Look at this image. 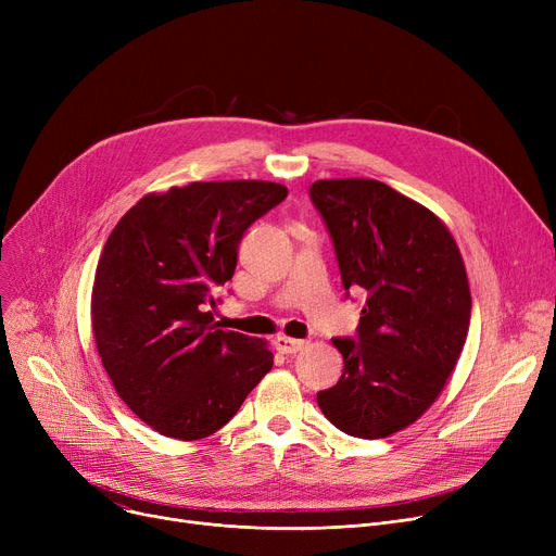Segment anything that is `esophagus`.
Here are the masks:
<instances>
[{"label": "esophagus", "instance_id": "34e87169", "mask_svg": "<svg viewBox=\"0 0 556 556\" xmlns=\"http://www.w3.org/2000/svg\"><path fill=\"white\" fill-rule=\"evenodd\" d=\"M275 346H277V352H281V354H298V352H302V349L306 346V342L304 340H295V338H288V336H277L275 338Z\"/></svg>", "mask_w": 556, "mask_h": 556}]
</instances>
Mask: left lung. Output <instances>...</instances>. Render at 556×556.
Wrapping results in <instances>:
<instances>
[{
	"instance_id": "1",
	"label": "left lung",
	"mask_w": 556,
	"mask_h": 556,
	"mask_svg": "<svg viewBox=\"0 0 556 556\" xmlns=\"http://www.w3.org/2000/svg\"><path fill=\"white\" fill-rule=\"evenodd\" d=\"M342 286L367 302L356 338H333L340 381L317 405L342 432L381 440L415 424L444 390L471 323L455 239L424 204L378 180H317Z\"/></svg>"
}]
</instances>
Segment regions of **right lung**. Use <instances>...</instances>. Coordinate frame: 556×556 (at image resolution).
I'll return each mask as SVG.
<instances>
[{
	"mask_svg": "<svg viewBox=\"0 0 556 556\" xmlns=\"http://www.w3.org/2000/svg\"><path fill=\"white\" fill-rule=\"evenodd\" d=\"M286 195L263 180L170 187L108 237L92 288L97 349L116 394L160 434H214L273 369L266 340L218 329L210 308L248 227Z\"/></svg>",
	"mask_w": 556,
	"mask_h": 556,
	"instance_id": "obj_1",
	"label": "right lung"
}]
</instances>
